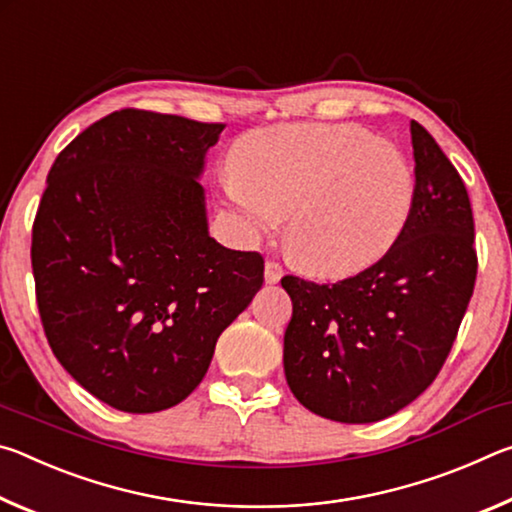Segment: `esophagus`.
<instances>
[{"label": "esophagus", "instance_id": "1", "mask_svg": "<svg viewBox=\"0 0 512 512\" xmlns=\"http://www.w3.org/2000/svg\"><path fill=\"white\" fill-rule=\"evenodd\" d=\"M282 275H284V268H282V264H280V262H275V259H268L266 266H264V280H266V284H275V282H280V280H282Z\"/></svg>", "mask_w": 512, "mask_h": 512}]
</instances>
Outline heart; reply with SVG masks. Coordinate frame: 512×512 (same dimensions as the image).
<instances>
[{
  "mask_svg": "<svg viewBox=\"0 0 512 512\" xmlns=\"http://www.w3.org/2000/svg\"><path fill=\"white\" fill-rule=\"evenodd\" d=\"M225 198L250 239L287 216L284 246L318 275L375 264L406 228L413 171L388 140L350 124H277L239 137Z\"/></svg>",
  "mask_w": 512,
  "mask_h": 512,
  "instance_id": "obj_1",
  "label": "heart"
}]
</instances>
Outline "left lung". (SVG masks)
Masks as SVG:
<instances>
[{
    "label": "left lung",
    "instance_id": "8db88e82",
    "mask_svg": "<svg viewBox=\"0 0 512 512\" xmlns=\"http://www.w3.org/2000/svg\"><path fill=\"white\" fill-rule=\"evenodd\" d=\"M411 142L413 207L393 248L334 284L282 277L293 302L284 375L320 418L366 424L411 404L443 368L470 305L479 268L470 196L418 121Z\"/></svg>",
    "mask_w": 512,
    "mask_h": 512
}]
</instances>
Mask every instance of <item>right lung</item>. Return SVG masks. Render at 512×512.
Returning a JSON list of instances; mask_svg holds the SVG:
<instances>
[{"label":"right lung","mask_w":512,"mask_h":512,"mask_svg":"<svg viewBox=\"0 0 512 512\" xmlns=\"http://www.w3.org/2000/svg\"><path fill=\"white\" fill-rule=\"evenodd\" d=\"M223 124L124 108L51 167L31 239L47 341L117 411L171 409L264 284V257L207 232L205 153Z\"/></svg>","instance_id":"add662e5"}]
</instances>
